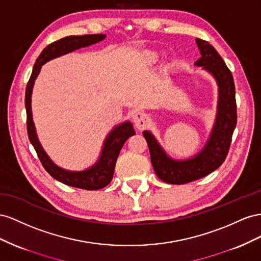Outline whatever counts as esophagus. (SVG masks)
<instances>
[{
    "mask_svg": "<svg viewBox=\"0 0 261 261\" xmlns=\"http://www.w3.org/2000/svg\"><path fill=\"white\" fill-rule=\"evenodd\" d=\"M132 119H133V122H135L137 128L140 130L144 129L148 122V118H147L146 114L142 113V111H138V113L133 114Z\"/></svg>",
    "mask_w": 261,
    "mask_h": 261,
    "instance_id": "34e87169",
    "label": "esophagus"
}]
</instances>
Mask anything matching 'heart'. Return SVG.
I'll return each instance as SVG.
<instances>
[{
	"instance_id": "b5f03b06",
	"label": "heart",
	"mask_w": 261,
	"mask_h": 261,
	"mask_svg": "<svg viewBox=\"0 0 261 261\" xmlns=\"http://www.w3.org/2000/svg\"><path fill=\"white\" fill-rule=\"evenodd\" d=\"M147 58H148V60L154 62V61H156V59H158V55L154 54V52H151V54H148Z\"/></svg>"
}]
</instances>
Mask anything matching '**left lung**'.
Listing matches in <instances>:
<instances>
[{
    "label": "left lung",
    "mask_w": 261,
    "mask_h": 261,
    "mask_svg": "<svg viewBox=\"0 0 261 261\" xmlns=\"http://www.w3.org/2000/svg\"><path fill=\"white\" fill-rule=\"evenodd\" d=\"M196 42L201 57L195 64L211 73L219 86L217 118L206 144L193 158L176 161L165 153L150 131L143 132L155 174L161 180L172 185H182L200 179L219 168L226 159L237 122L232 73L209 42L199 38Z\"/></svg>",
    "instance_id": "8db88e82"
}]
</instances>
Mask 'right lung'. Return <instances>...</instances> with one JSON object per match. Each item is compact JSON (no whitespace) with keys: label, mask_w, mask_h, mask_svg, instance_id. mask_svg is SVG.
I'll use <instances>...</instances> for the list:
<instances>
[{"label":"right lung","mask_w":261,"mask_h":261,"mask_svg":"<svg viewBox=\"0 0 261 261\" xmlns=\"http://www.w3.org/2000/svg\"><path fill=\"white\" fill-rule=\"evenodd\" d=\"M105 37L106 35L103 34L68 36L60 40H57L48 44V46L42 50L38 59L36 60L31 79H29L27 83L25 95L28 138L33 146L35 147L42 166L52 177L55 178V179L68 186H72V187L85 190L101 189L103 187H106V186L111 181V179H113L116 162L119 153H120V150L122 148L125 141L130 137L136 135V131L133 129L132 123L130 121H125L115 126V128L110 131V133L105 140V142H103L99 160L96 162L92 167H89L85 170H82V172L65 170L61 167L57 166L56 164L50 160L47 153L44 152L42 148L38 138H37L32 115V93L35 80L38 76L42 64L52 60V59L66 55L76 49L84 48L87 46H91V44H94L96 42H99L102 39H105Z\"/></svg>","instance_id":"obj_1"}]
</instances>
